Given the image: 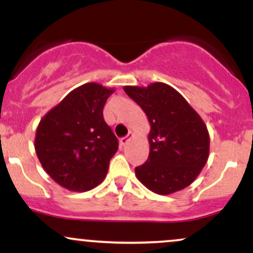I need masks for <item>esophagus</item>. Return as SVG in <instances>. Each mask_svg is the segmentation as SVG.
<instances>
[{"mask_svg":"<svg viewBox=\"0 0 253 253\" xmlns=\"http://www.w3.org/2000/svg\"><path fill=\"white\" fill-rule=\"evenodd\" d=\"M132 136H133V133H132V132H129V133H128V135L124 136V138H121V139H120V144L123 145V146H124V145H126V144L128 143V141L130 140V139H132Z\"/></svg>","mask_w":253,"mask_h":253,"instance_id":"1","label":"esophagus"}]
</instances>
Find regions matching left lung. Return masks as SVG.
<instances>
[{
  "label": "left lung",
  "instance_id": "left-lung-1",
  "mask_svg": "<svg viewBox=\"0 0 253 253\" xmlns=\"http://www.w3.org/2000/svg\"><path fill=\"white\" fill-rule=\"evenodd\" d=\"M124 90L141 107L151 126L149 158L135 168L136 178L159 195L187 188L210 156V134L201 117L165 83L126 85Z\"/></svg>",
  "mask_w": 253,
  "mask_h": 253
}]
</instances>
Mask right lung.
Segmentation results:
<instances>
[{"label":"right lung","instance_id":"obj_1","mask_svg":"<svg viewBox=\"0 0 253 253\" xmlns=\"http://www.w3.org/2000/svg\"><path fill=\"white\" fill-rule=\"evenodd\" d=\"M114 88L85 83L46 113L38 125L34 147L43 170L71 191L97 187L118 151V138L103 119Z\"/></svg>","mask_w":253,"mask_h":253}]
</instances>
